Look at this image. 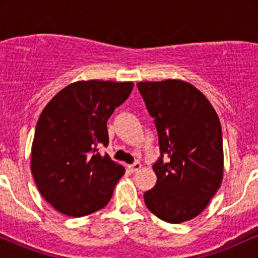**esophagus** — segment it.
<instances>
[{
  "label": "esophagus",
  "instance_id": "esophagus-1",
  "mask_svg": "<svg viewBox=\"0 0 258 258\" xmlns=\"http://www.w3.org/2000/svg\"><path fill=\"white\" fill-rule=\"evenodd\" d=\"M141 168H142V165H141V162H138V161L128 166V170L131 171V172H137V171L141 170Z\"/></svg>",
  "mask_w": 258,
  "mask_h": 258
}]
</instances>
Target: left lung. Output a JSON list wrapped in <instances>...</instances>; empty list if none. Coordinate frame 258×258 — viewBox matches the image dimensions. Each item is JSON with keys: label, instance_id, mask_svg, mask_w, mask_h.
I'll use <instances>...</instances> for the list:
<instances>
[{"label": "left lung", "instance_id": "8db88e82", "mask_svg": "<svg viewBox=\"0 0 258 258\" xmlns=\"http://www.w3.org/2000/svg\"><path fill=\"white\" fill-rule=\"evenodd\" d=\"M137 86L155 119L161 150L153 165L156 184L144 193V201L160 220L182 223L199 216L222 184L220 119L209 99L183 80L142 81Z\"/></svg>", "mask_w": 258, "mask_h": 258}]
</instances>
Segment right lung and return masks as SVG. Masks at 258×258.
Returning a JSON list of instances; mask_svg holds the SVG:
<instances>
[{
    "mask_svg": "<svg viewBox=\"0 0 258 258\" xmlns=\"http://www.w3.org/2000/svg\"><path fill=\"white\" fill-rule=\"evenodd\" d=\"M133 82L76 81L59 91L36 123L30 167L38 191L58 212L82 217L103 209L125 168L108 154L106 121Z\"/></svg>",
    "mask_w": 258,
    "mask_h": 258,
    "instance_id": "obj_1",
    "label": "right lung"
}]
</instances>
